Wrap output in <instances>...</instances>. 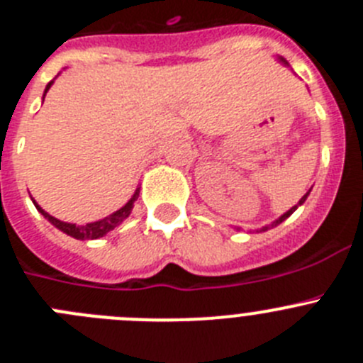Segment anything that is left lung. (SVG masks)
Listing matches in <instances>:
<instances>
[{
    "instance_id": "8db88e82",
    "label": "left lung",
    "mask_w": 363,
    "mask_h": 363,
    "mask_svg": "<svg viewBox=\"0 0 363 363\" xmlns=\"http://www.w3.org/2000/svg\"><path fill=\"white\" fill-rule=\"evenodd\" d=\"M282 61H284V60H282ZM284 63H286V61H284ZM309 191H311V189H309ZM309 191H308V194H306V195H303V197H302V199H300V201H298V204H296V206H293L291 210H289V211H286V213H284V215H282V217H280V218H279V220H275V222H273V224H271V228H273V226H277V224H280V222H282V220H286V218H287V217H289V215H291V213H293V211H295V210H296V208H298V206H300V204H303V201H306V199H308ZM266 230H269V226L262 228V230H260V231H266Z\"/></svg>"
}]
</instances>
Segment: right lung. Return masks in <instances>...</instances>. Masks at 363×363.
Here are the masks:
<instances>
[{"instance_id":"add662e5","label":"right lung","mask_w":363,"mask_h":363,"mask_svg":"<svg viewBox=\"0 0 363 363\" xmlns=\"http://www.w3.org/2000/svg\"><path fill=\"white\" fill-rule=\"evenodd\" d=\"M50 84H52V81L47 84V90H45V94L48 92V88H50ZM137 197H139V188L135 189V194H133V197L130 199V201L126 202V204L123 206L121 210H117L116 213H112V215H110V217L103 218V220L90 222V224H86V226H76V224H70V222L60 220V218L52 217V215H48L45 210H41V208H39V206L35 204V202H34V204H35V208H38V210L41 211V213H43V217H47L48 220H50L55 228H60V230L63 231V233L70 235V237H74V238H79V240H94V238L103 237V235H106V233H108V231H112L116 226H119L121 222L125 220V218L130 215V211H132V208H133V202L137 201Z\"/></svg>"}]
</instances>
